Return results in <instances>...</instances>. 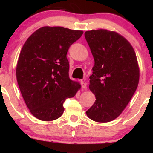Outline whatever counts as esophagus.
Instances as JSON below:
<instances>
[{"label":"esophagus","instance_id":"esophagus-1","mask_svg":"<svg viewBox=\"0 0 153 153\" xmlns=\"http://www.w3.org/2000/svg\"><path fill=\"white\" fill-rule=\"evenodd\" d=\"M80 84H81V86H82V88L85 89V90H86L87 84L85 83V82H84V81H82V80H81V81H80Z\"/></svg>","mask_w":153,"mask_h":153}]
</instances>
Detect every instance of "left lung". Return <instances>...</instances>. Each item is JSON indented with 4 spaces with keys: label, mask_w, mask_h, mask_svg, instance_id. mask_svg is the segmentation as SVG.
Instances as JSON below:
<instances>
[{
    "label": "left lung",
    "mask_w": 153,
    "mask_h": 153,
    "mask_svg": "<svg viewBox=\"0 0 153 153\" xmlns=\"http://www.w3.org/2000/svg\"><path fill=\"white\" fill-rule=\"evenodd\" d=\"M85 37L95 61L89 88L96 96L86 114L95 122H111L122 114L137 88L136 54L127 39L116 31H87Z\"/></svg>",
    "instance_id": "1"
}]
</instances>
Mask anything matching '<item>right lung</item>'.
Masks as SVG:
<instances>
[{
    "label": "right lung",
    "instance_id": "1",
    "mask_svg": "<svg viewBox=\"0 0 153 153\" xmlns=\"http://www.w3.org/2000/svg\"><path fill=\"white\" fill-rule=\"evenodd\" d=\"M83 31L61 26H44L23 46L16 78L26 106L42 121H53L64 111L63 103L75 96L80 84L69 78L67 52Z\"/></svg>",
    "mask_w": 153,
    "mask_h": 153
}]
</instances>
